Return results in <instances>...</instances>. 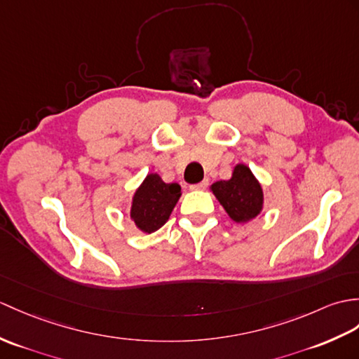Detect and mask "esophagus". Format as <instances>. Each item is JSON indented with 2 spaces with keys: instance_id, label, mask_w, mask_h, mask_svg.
Instances as JSON below:
<instances>
[{
  "instance_id": "esophagus-1",
  "label": "esophagus",
  "mask_w": 359,
  "mask_h": 359,
  "mask_svg": "<svg viewBox=\"0 0 359 359\" xmlns=\"http://www.w3.org/2000/svg\"><path fill=\"white\" fill-rule=\"evenodd\" d=\"M208 187V180H203V182H200V183H196V185H191L189 188L193 189V191H200V189H205Z\"/></svg>"
}]
</instances>
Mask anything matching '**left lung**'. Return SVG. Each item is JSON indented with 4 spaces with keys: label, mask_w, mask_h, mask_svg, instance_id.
<instances>
[{
    "label": "left lung",
    "mask_w": 359,
    "mask_h": 359,
    "mask_svg": "<svg viewBox=\"0 0 359 359\" xmlns=\"http://www.w3.org/2000/svg\"><path fill=\"white\" fill-rule=\"evenodd\" d=\"M210 189L236 223L251 222L263 211L262 183L245 163H237L231 179L214 182Z\"/></svg>",
    "instance_id": "1"
}]
</instances>
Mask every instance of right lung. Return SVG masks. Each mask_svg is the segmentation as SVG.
I'll return each instance as SVG.
<instances>
[{
  "label": "right lung",
  "instance_id": "1",
  "mask_svg": "<svg viewBox=\"0 0 359 359\" xmlns=\"http://www.w3.org/2000/svg\"><path fill=\"white\" fill-rule=\"evenodd\" d=\"M182 196L179 183H165L157 172H149L131 198L130 217L145 234L161 229Z\"/></svg>",
  "mask_w": 359,
  "mask_h": 359
}]
</instances>
